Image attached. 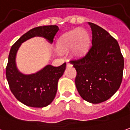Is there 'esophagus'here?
Segmentation results:
<instances>
[{"instance_id":"1","label":"esophagus","mask_w":130,"mask_h":130,"mask_svg":"<svg viewBox=\"0 0 130 130\" xmlns=\"http://www.w3.org/2000/svg\"><path fill=\"white\" fill-rule=\"evenodd\" d=\"M72 66H73V65H72V64H71V63H69V62H67V67H72Z\"/></svg>"}]
</instances>
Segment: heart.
Here are the masks:
<instances>
[{"instance_id": "heart-1", "label": "heart", "mask_w": 130, "mask_h": 130, "mask_svg": "<svg viewBox=\"0 0 130 130\" xmlns=\"http://www.w3.org/2000/svg\"><path fill=\"white\" fill-rule=\"evenodd\" d=\"M90 37L86 30L76 29L68 32L61 37L59 41V50L67 52L72 49V56L74 58H80L89 50Z\"/></svg>"}]
</instances>
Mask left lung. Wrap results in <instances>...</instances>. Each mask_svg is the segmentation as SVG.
Here are the masks:
<instances>
[{"instance_id": "8db88e82", "label": "left lung", "mask_w": 130, "mask_h": 130, "mask_svg": "<svg viewBox=\"0 0 130 130\" xmlns=\"http://www.w3.org/2000/svg\"><path fill=\"white\" fill-rule=\"evenodd\" d=\"M92 45L86 56L71 63L76 70L75 84L84 100L97 104L108 100L120 86L124 59L117 40L95 24L89 22Z\"/></svg>"}]
</instances>
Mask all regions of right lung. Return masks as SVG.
Here are the masks:
<instances>
[{"instance_id": "add662e5", "label": "right lung", "mask_w": 130, "mask_h": 130, "mask_svg": "<svg viewBox=\"0 0 130 130\" xmlns=\"http://www.w3.org/2000/svg\"><path fill=\"white\" fill-rule=\"evenodd\" d=\"M56 25L40 26L24 34L11 47L6 67V78L10 89L20 102L27 106L44 108L56 96L59 79L66 69V63L59 67L46 65L35 74H24L16 65V55L22 43L35 37H42L50 44L59 31Z\"/></svg>"}]
</instances>
